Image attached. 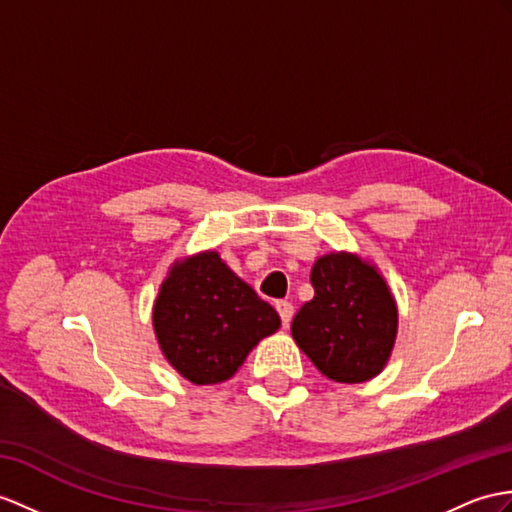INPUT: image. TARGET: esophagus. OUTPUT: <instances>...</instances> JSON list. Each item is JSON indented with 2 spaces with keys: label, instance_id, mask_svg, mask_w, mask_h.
<instances>
[{
  "label": "esophagus",
  "instance_id": "1",
  "mask_svg": "<svg viewBox=\"0 0 512 512\" xmlns=\"http://www.w3.org/2000/svg\"><path fill=\"white\" fill-rule=\"evenodd\" d=\"M276 308H278V313H280V317H282L284 328H289V323H291L293 313H295L293 304H291V302H284V299H280V302H276Z\"/></svg>",
  "mask_w": 512,
  "mask_h": 512
}]
</instances>
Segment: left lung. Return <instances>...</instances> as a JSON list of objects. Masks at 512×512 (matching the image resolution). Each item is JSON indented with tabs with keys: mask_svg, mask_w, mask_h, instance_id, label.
<instances>
[{
	"mask_svg": "<svg viewBox=\"0 0 512 512\" xmlns=\"http://www.w3.org/2000/svg\"><path fill=\"white\" fill-rule=\"evenodd\" d=\"M310 282L315 297L291 323L299 350L332 382L376 378L397 339V302L380 269L354 252H328Z\"/></svg>",
	"mask_w": 512,
	"mask_h": 512,
	"instance_id": "1",
	"label": "left lung"
}]
</instances>
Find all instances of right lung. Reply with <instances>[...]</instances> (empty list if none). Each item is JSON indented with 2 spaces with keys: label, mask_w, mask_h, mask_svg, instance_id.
<instances>
[{
  "label": "right lung",
  "mask_w": 512,
  "mask_h": 512,
  "mask_svg": "<svg viewBox=\"0 0 512 512\" xmlns=\"http://www.w3.org/2000/svg\"><path fill=\"white\" fill-rule=\"evenodd\" d=\"M162 356L193 384L230 380L247 354L280 328V315L215 249L178 258L152 308Z\"/></svg>",
  "instance_id": "add662e5"
}]
</instances>
